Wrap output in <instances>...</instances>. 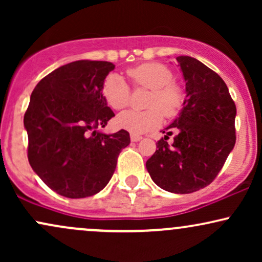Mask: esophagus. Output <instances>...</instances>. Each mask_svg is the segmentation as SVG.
<instances>
[{
  "instance_id": "1",
  "label": "esophagus",
  "mask_w": 262,
  "mask_h": 262,
  "mask_svg": "<svg viewBox=\"0 0 262 262\" xmlns=\"http://www.w3.org/2000/svg\"><path fill=\"white\" fill-rule=\"evenodd\" d=\"M130 140H132V141H139V140H141V137H140V135L132 134V135H130Z\"/></svg>"
}]
</instances>
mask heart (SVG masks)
<instances>
[{
	"label": "heart",
	"mask_w": 262,
	"mask_h": 262,
	"mask_svg": "<svg viewBox=\"0 0 262 262\" xmlns=\"http://www.w3.org/2000/svg\"><path fill=\"white\" fill-rule=\"evenodd\" d=\"M128 76L135 87L150 90L146 111L128 110L116 117L117 127L132 134H144L161 124L162 114L173 118L181 112L186 101L185 90L173 81L169 66L161 62H145L128 70ZM103 96L108 106L122 110L128 104L130 90L119 74L108 75L103 83Z\"/></svg>",
	"instance_id": "b5f03b06"
}]
</instances>
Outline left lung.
Instances as JSON below:
<instances>
[{
  "instance_id": "left-lung-1",
  "label": "left lung",
  "mask_w": 262,
  "mask_h": 262,
  "mask_svg": "<svg viewBox=\"0 0 262 262\" xmlns=\"http://www.w3.org/2000/svg\"><path fill=\"white\" fill-rule=\"evenodd\" d=\"M186 82V101L156 143L146 170L159 187L192 193L217 177L235 145L236 107L217 73L191 56H177ZM177 133L172 144L166 140Z\"/></svg>"
}]
</instances>
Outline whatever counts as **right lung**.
I'll use <instances>...</instances> for the list:
<instances>
[{"mask_svg": "<svg viewBox=\"0 0 262 262\" xmlns=\"http://www.w3.org/2000/svg\"><path fill=\"white\" fill-rule=\"evenodd\" d=\"M114 65L79 60L41 79L25 114L28 160L48 187L68 198L98 193L110 182L130 137L124 129L104 134L114 117L102 89Z\"/></svg>", "mask_w": 262, "mask_h": 262, "instance_id": "add662e5", "label": "right lung"}]
</instances>
